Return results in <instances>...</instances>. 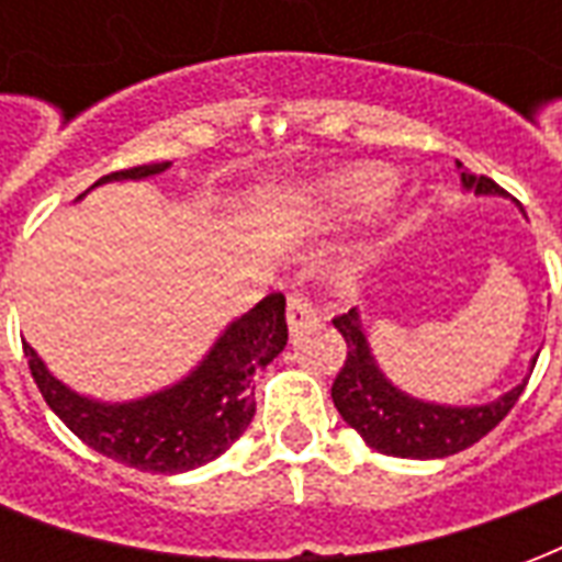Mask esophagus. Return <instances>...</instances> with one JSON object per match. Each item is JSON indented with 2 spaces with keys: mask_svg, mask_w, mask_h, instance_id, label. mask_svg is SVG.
Returning <instances> with one entry per match:
<instances>
[{
  "mask_svg": "<svg viewBox=\"0 0 562 562\" xmlns=\"http://www.w3.org/2000/svg\"><path fill=\"white\" fill-rule=\"evenodd\" d=\"M313 322H318V306L310 301V294L304 289H294L289 294V328L301 330L306 325H313Z\"/></svg>",
  "mask_w": 562,
  "mask_h": 562,
  "instance_id": "34e87169",
  "label": "esophagus"
}]
</instances>
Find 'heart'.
Wrapping results in <instances>:
<instances>
[{"label": "heart", "mask_w": 562, "mask_h": 562, "mask_svg": "<svg viewBox=\"0 0 562 562\" xmlns=\"http://www.w3.org/2000/svg\"><path fill=\"white\" fill-rule=\"evenodd\" d=\"M397 186V177L389 168H379V165H364V168H355V171L340 173L334 183H330V201L342 210H367L382 204L391 195V189Z\"/></svg>", "instance_id": "b5f03b06"}]
</instances>
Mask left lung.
I'll return each instance as SVG.
<instances>
[{
	"instance_id": "obj_1",
	"label": "left lung",
	"mask_w": 562,
	"mask_h": 562,
	"mask_svg": "<svg viewBox=\"0 0 562 562\" xmlns=\"http://www.w3.org/2000/svg\"><path fill=\"white\" fill-rule=\"evenodd\" d=\"M460 180L479 195H503V189L484 173L482 177L460 173ZM330 322L346 340V361L330 385V397L342 422L364 436L367 446L376 448L379 454L418 460L458 454L491 434L496 424L512 413V406L518 403L524 391V385H518L496 403L472 406V409H451V406L413 401L379 373L355 310L334 316Z\"/></svg>"
}]
</instances>
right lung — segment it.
<instances>
[{
  "mask_svg": "<svg viewBox=\"0 0 562 562\" xmlns=\"http://www.w3.org/2000/svg\"><path fill=\"white\" fill-rule=\"evenodd\" d=\"M165 168L168 161L135 165L108 173L99 183L128 177L140 180ZM285 340V294L273 292L222 334L207 361L192 376L147 401L123 406L83 401L47 373L32 346H23V352L47 406L78 439L116 463L140 472L173 475L220 458L249 427L256 415L252 373L270 364L282 352Z\"/></svg>",
  "mask_w": 562,
  "mask_h": 562,
  "instance_id": "add662e5",
  "label": "right lung"
}]
</instances>
